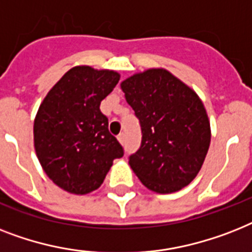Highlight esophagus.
Returning <instances> with one entry per match:
<instances>
[{
    "instance_id": "1",
    "label": "esophagus",
    "mask_w": 252,
    "mask_h": 252,
    "mask_svg": "<svg viewBox=\"0 0 252 252\" xmlns=\"http://www.w3.org/2000/svg\"><path fill=\"white\" fill-rule=\"evenodd\" d=\"M118 140H119L120 144H124V141H126V134L124 133H120L119 136H118Z\"/></svg>"
}]
</instances>
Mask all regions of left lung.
<instances>
[{"instance_id":"left-lung-1","label":"left lung","mask_w":252,"mask_h":252,"mask_svg":"<svg viewBox=\"0 0 252 252\" xmlns=\"http://www.w3.org/2000/svg\"><path fill=\"white\" fill-rule=\"evenodd\" d=\"M120 87L142 132L140 149L129 157L133 172L155 193H175L189 185L211 141L200 98L164 68L136 73Z\"/></svg>"}]
</instances>
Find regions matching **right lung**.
Masks as SVG:
<instances>
[{"label": "right lung", "mask_w": 252, "mask_h": 252, "mask_svg": "<svg viewBox=\"0 0 252 252\" xmlns=\"http://www.w3.org/2000/svg\"><path fill=\"white\" fill-rule=\"evenodd\" d=\"M119 79L110 69L73 67L38 107L33 124L36 155L49 179L68 193L83 195L98 189L114 159L124 155L99 110Z\"/></svg>", "instance_id": "add662e5"}]
</instances>
